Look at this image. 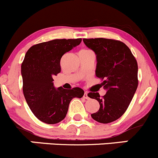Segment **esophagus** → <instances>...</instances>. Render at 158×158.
Instances as JSON below:
<instances>
[{"label":"esophagus","mask_w":158,"mask_h":158,"mask_svg":"<svg viewBox=\"0 0 158 158\" xmlns=\"http://www.w3.org/2000/svg\"><path fill=\"white\" fill-rule=\"evenodd\" d=\"M84 99H89V97H88V94H87V92H84Z\"/></svg>","instance_id":"1"}]
</instances>
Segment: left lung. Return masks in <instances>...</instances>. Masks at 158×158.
Masks as SVG:
<instances>
[{
	"instance_id": "1",
	"label": "left lung",
	"mask_w": 158,
	"mask_h": 158,
	"mask_svg": "<svg viewBox=\"0 0 158 158\" xmlns=\"http://www.w3.org/2000/svg\"><path fill=\"white\" fill-rule=\"evenodd\" d=\"M97 57L96 76L107 90L100 98L98 93H88V97L100 104L98 111L92 118L102 124L113 122L127 110L138 85L137 63L128 47L120 40L107 38L83 39Z\"/></svg>"
}]
</instances>
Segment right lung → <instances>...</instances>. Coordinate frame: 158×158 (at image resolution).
I'll return each mask as SVG.
<instances>
[{"instance_id":"obj_1","label":"right lung","mask_w":158,"mask_h":158,"mask_svg":"<svg viewBox=\"0 0 158 158\" xmlns=\"http://www.w3.org/2000/svg\"><path fill=\"white\" fill-rule=\"evenodd\" d=\"M81 42V38L55 39L34 45L27 51L21 64L23 93L31 111L42 122H60L71 100L84 95L80 87L56 89L53 83L54 76L60 72L62 56Z\"/></svg>"}]
</instances>
